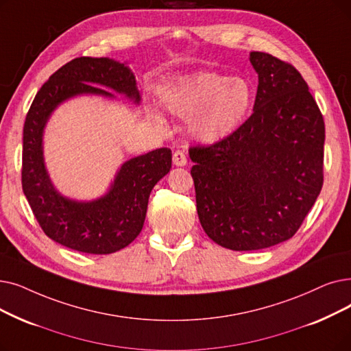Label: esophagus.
<instances>
[{
    "label": "esophagus",
    "mask_w": 351,
    "mask_h": 351,
    "mask_svg": "<svg viewBox=\"0 0 351 351\" xmlns=\"http://www.w3.org/2000/svg\"><path fill=\"white\" fill-rule=\"evenodd\" d=\"M188 163V158L184 150H176L173 154V165L176 166H185Z\"/></svg>",
    "instance_id": "1"
}]
</instances>
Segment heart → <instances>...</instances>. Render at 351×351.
Listing matches in <instances>:
<instances>
[{"label":"heart","instance_id":"b5f03b06","mask_svg":"<svg viewBox=\"0 0 351 351\" xmlns=\"http://www.w3.org/2000/svg\"><path fill=\"white\" fill-rule=\"evenodd\" d=\"M165 104L178 116H191L192 133L217 142L234 133L252 106V88L245 79L202 71L179 79L165 93Z\"/></svg>","mask_w":351,"mask_h":351}]
</instances>
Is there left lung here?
<instances>
[{
  "label": "left lung",
  "instance_id": "1",
  "mask_svg": "<svg viewBox=\"0 0 351 351\" xmlns=\"http://www.w3.org/2000/svg\"><path fill=\"white\" fill-rule=\"evenodd\" d=\"M252 114L225 139L189 147L196 209L206 235L232 251L294 237L324 182V119L300 71L251 51Z\"/></svg>",
  "mask_w": 351,
  "mask_h": 351
}]
</instances>
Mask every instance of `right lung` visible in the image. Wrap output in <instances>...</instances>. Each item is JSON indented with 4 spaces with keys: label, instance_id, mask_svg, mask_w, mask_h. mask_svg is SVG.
<instances>
[{
    "label": "right lung",
    "instance_id": "1",
    "mask_svg": "<svg viewBox=\"0 0 351 351\" xmlns=\"http://www.w3.org/2000/svg\"><path fill=\"white\" fill-rule=\"evenodd\" d=\"M106 86L139 103L133 73L110 58L77 57L50 75L36 95L23 132L21 185L44 234L86 254H112L142 231L149 195L171 171L172 150L160 147L123 163L110 191L93 202H75L51 185L43 160V130L57 106L69 97L95 93L113 97Z\"/></svg>",
    "mask_w": 351,
    "mask_h": 351
}]
</instances>
